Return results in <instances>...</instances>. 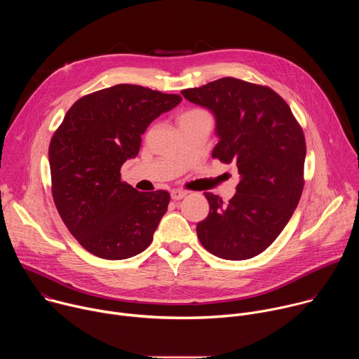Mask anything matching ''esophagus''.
I'll return each mask as SVG.
<instances>
[{"mask_svg": "<svg viewBox=\"0 0 359 359\" xmlns=\"http://www.w3.org/2000/svg\"><path fill=\"white\" fill-rule=\"evenodd\" d=\"M186 194H187V193L183 191V190H173V191L170 193V196H172L173 200H180V198H183Z\"/></svg>", "mask_w": 359, "mask_h": 359, "instance_id": "esophagus-1", "label": "esophagus"}]
</instances>
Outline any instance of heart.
Returning <instances> with one entry per match:
<instances>
[{
	"label": "heart",
	"instance_id": "obj_1",
	"mask_svg": "<svg viewBox=\"0 0 359 359\" xmlns=\"http://www.w3.org/2000/svg\"><path fill=\"white\" fill-rule=\"evenodd\" d=\"M193 116H209V115L204 112V111H201V109H193V111H189V112L183 114L180 116V119H183V118H193Z\"/></svg>",
	"mask_w": 359,
	"mask_h": 359
}]
</instances>
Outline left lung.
<instances>
[{
  "instance_id": "8db88e82",
  "label": "left lung",
  "mask_w": 359,
  "mask_h": 359,
  "mask_svg": "<svg viewBox=\"0 0 359 359\" xmlns=\"http://www.w3.org/2000/svg\"><path fill=\"white\" fill-rule=\"evenodd\" d=\"M182 95L215 115L220 140L212 156L234 163L240 175L227 203L204 193L210 212L197 223V237L220 259H251L278 237L299 201L304 132L287 102L269 86L227 76Z\"/></svg>"
}]
</instances>
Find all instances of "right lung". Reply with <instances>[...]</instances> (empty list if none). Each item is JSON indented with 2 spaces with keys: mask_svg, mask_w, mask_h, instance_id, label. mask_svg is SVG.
<instances>
[{
  "mask_svg": "<svg viewBox=\"0 0 359 359\" xmlns=\"http://www.w3.org/2000/svg\"><path fill=\"white\" fill-rule=\"evenodd\" d=\"M180 100V95L119 83L78 99L50 139L57 210L96 257L125 260L150 245L170 194L137 191L121 180V168L137 156L147 126Z\"/></svg>",
  "mask_w": 359,
  "mask_h": 359,
  "instance_id": "right-lung-1",
  "label": "right lung"
}]
</instances>
